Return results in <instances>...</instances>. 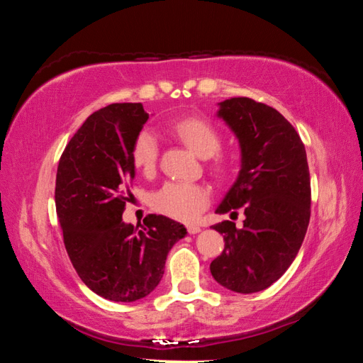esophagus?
I'll return each instance as SVG.
<instances>
[{"mask_svg": "<svg viewBox=\"0 0 363 363\" xmlns=\"http://www.w3.org/2000/svg\"><path fill=\"white\" fill-rule=\"evenodd\" d=\"M187 230H189L190 235H195V233H199L201 229H200L199 225H195V224H189L187 225Z\"/></svg>", "mask_w": 363, "mask_h": 363, "instance_id": "1", "label": "esophagus"}]
</instances>
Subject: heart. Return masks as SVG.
Listing matches in <instances>:
<instances>
[{
    "label": "heart",
    "instance_id": "1",
    "mask_svg": "<svg viewBox=\"0 0 363 363\" xmlns=\"http://www.w3.org/2000/svg\"><path fill=\"white\" fill-rule=\"evenodd\" d=\"M174 138L187 145L196 157L211 158L210 169L216 177H223L229 171L223 157L216 155L223 145L218 128L210 121L196 116L176 120L169 125ZM158 140L149 130L140 131L133 143L131 158L134 168L143 174H152L158 163ZM210 203V190L201 184L167 182L152 195L153 210L177 220H194Z\"/></svg>",
    "mask_w": 363,
    "mask_h": 363
}]
</instances>
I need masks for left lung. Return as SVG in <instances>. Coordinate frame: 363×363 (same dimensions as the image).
<instances>
[{
	"label": "left lung",
	"mask_w": 363,
	"mask_h": 363,
	"mask_svg": "<svg viewBox=\"0 0 363 363\" xmlns=\"http://www.w3.org/2000/svg\"><path fill=\"white\" fill-rule=\"evenodd\" d=\"M218 116L240 143L242 168L216 213L242 210L245 220L242 229L232 220L213 225L225 245L210 270L227 290L262 291L291 266L309 225L306 149L284 115L250 97L219 102Z\"/></svg>",
	"instance_id": "left-lung-1"
}]
</instances>
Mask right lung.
I'll list each match as a JSON object with an SVG mask.
<instances>
[{
	"label": "right lung",
	"mask_w": 363,
	"mask_h": 363,
	"mask_svg": "<svg viewBox=\"0 0 363 363\" xmlns=\"http://www.w3.org/2000/svg\"><path fill=\"white\" fill-rule=\"evenodd\" d=\"M149 113L143 104H110L89 115L59 160L56 210L65 250L83 284L116 303L155 290L186 227L162 214L123 223L134 179L133 143Z\"/></svg>",
	"instance_id": "obj_1"
}]
</instances>
